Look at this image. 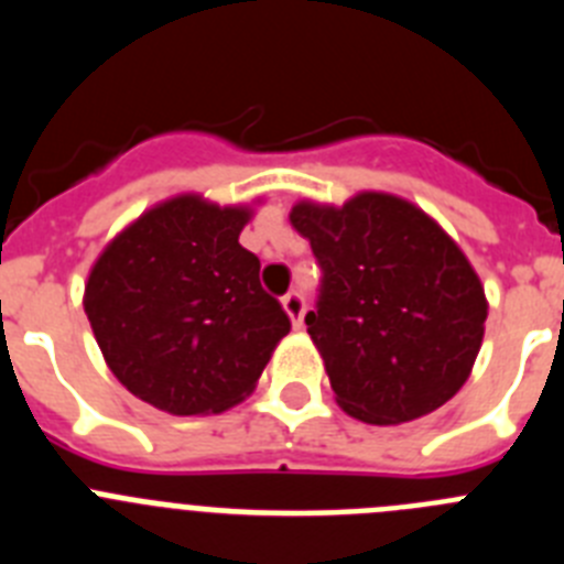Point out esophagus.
Returning <instances> with one entry per match:
<instances>
[{"label": "esophagus", "mask_w": 564, "mask_h": 564, "mask_svg": "<svg viewBox=\"0 0 564 564\" xmlns=\"http://www.w3.org/2000/svg\"><path fill=\"white\" fill-rule=\"evenodd\" d=\"M282 307H285L291 325L299 330L302 327V316H305V299L299 296V293H288V296H282Z\"/></svg>", "instance_id": "obj_1"}]
</instances>
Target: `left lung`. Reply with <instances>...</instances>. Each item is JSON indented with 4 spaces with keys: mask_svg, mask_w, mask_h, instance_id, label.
<instances>
[{
    "mask_svg": "<svg viewBox=\"0 0 564 564\" xmlns=\"http://www.w3.org/2000/svg\"><path fill=\"white\" fill-rule=\"evenodd\" d=\"M291 223L325 271L305 325L338 406L390 426L455 398L488 316L480 276L455 239L387 192H358L344 206L299 200Z\"/></svg>",
    "mask_w": 564,
    "mask_h": 564,
    "instance_id": "8db88e82",
    "label": "left lung"
}]
</instances>
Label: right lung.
I'll use <instances>...</instances> for the list:
<instances>
[{"label": "right lung", "mask_w": 564, "mask_h": 564, "mask_svg": "<svg viewBox=\"0 0 564 564\" xmlns=\"http://www.w3.org/2000/svg\"><path fill=\"white\" fill-rule=\"evenodd\" d=\"M253 206L177 194L115 234L89 268L84 313L112 376L169 415L246 401L291 330L239 246Z\"/></svg>", "instance_id": "right-lung-1"}]
</instances>
